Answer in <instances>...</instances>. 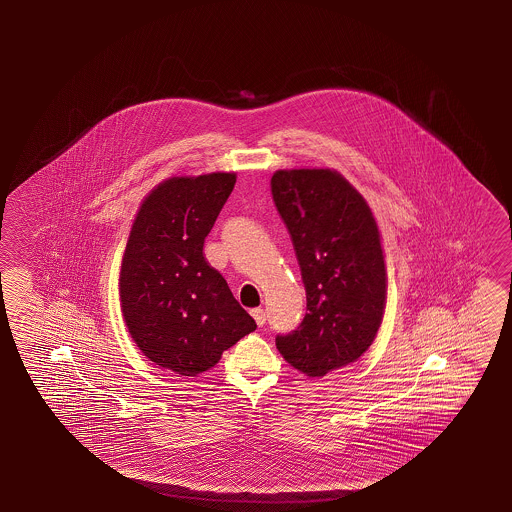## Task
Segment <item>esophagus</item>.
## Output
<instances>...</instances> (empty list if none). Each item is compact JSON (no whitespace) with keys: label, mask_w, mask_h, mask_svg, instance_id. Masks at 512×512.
Listing matches in <instances>:
<instances>
[{"label":"esophagus","mask_w":512,"mask_h":512,"mask_svg":"<svg viewBox=\"0 0 512 512\" xmlns=\"http://www.w3.org/2000/svg\"><path fill=\"white\" fill-rule=\"evenodd\" d=\"M251 316L254 317V321H256V325L258 326L265 325V321H267V317H265L263 308H252Z\"/></svg>","instance_id":"1"}]
</instances>
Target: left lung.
Segmentation results:
<instances>
[{"instance_id":"8db88e82","label":"left lung","mask_w":512,"mask_h":512,"mask_svg":"<svg viewBox=\"0 0 512 512\" xmlns=\"http://www.w3.org/2000/svg\"><path fill=\"white\" fill-rule=\"evenodd\" d=\"M272 198L289 229L307 290V314L278 335L283 359L308 377L355 363L386 307V265L372 209L332 169H279Z\"/></svg>"}]
</instances>
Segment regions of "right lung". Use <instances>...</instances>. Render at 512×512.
Wrapping results in <instances>:
<instances>
[{"mask_svg":"<svg viewBox=\"0 0 512 512\" xmlns=\"http://www.w3.org/2000/svg\"><path fill=\"white\" fill-rule=\"evenodd\" d=\"M234 173L173 177L140 204L122 258L119 292L131 339L149 361L196 377L256 330L204 256Z\"/></svg>","mask_w":512,"mask_h":512,"instance_id":"obj_1","label":"right lung"}]
</instances>
